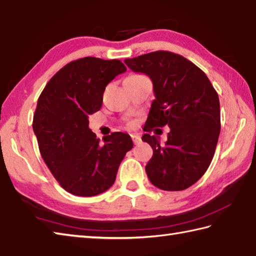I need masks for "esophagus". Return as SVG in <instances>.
Listing matches in <instances>:
<instances>
[{
    "instance_id": "1",
    "label": "esophagus",
    "mask_w": 256,
    "mask_h": 256,
    "mask_svg": "<svg viewBox=\"0 0 256 256\" xmlns=\"http://www.w3.org/2000/svg\"><path fill=\"white\" fill-rule=\"evenodd\" d=\"M132 139L134 144H139L140 142H142V138H140V136L137 134H132Z\"/></svg>"
}]
</instances>
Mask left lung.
I'll return each instance as SVG.
<instances>
[{
    "label": "left lung",
    "instance_id": "left-lung-1",
    "mask_svg": "<svg viewBox=\"0 0 256 256\" xmlns=\"http://www.w3.org/2000/svg\"><path fill=\"white\" fill-rule=\"evenodd\" d=\"M124 62L154 84L156 99L142 136L154 150L146 166L148 178L161 190L188 189L206 174L214 156L221 129L218 92L199 67L171 52H152ZM166 124L170 132L160 145L158 136L148 132Z\"/></svg>",
    "mask_w": 256,
    "mask_h": 256
}]
</instances>
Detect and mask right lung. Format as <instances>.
I'll return each instance as SVG.
<instances>
[{
    "label": "right lung",
    "mask_w": 256,
    "mask_h": 256,
    "mask_svg": "<svg viewBox=\"0 0 256 256\" xmlns=\"http://www.w3.org/2000/svg\"><path fill=\"white\" fill-rule=\"evenodd\" d=\"M127 70L120 60L84 57L70 62L46 84L38 100L33 130L42 158L62 189L94 196L110 188L134 144L128 134L112 132L99 142L88 127L106 86Z\"/></svg>",
    "instance_id": "add662e5"
}]
</instances>
